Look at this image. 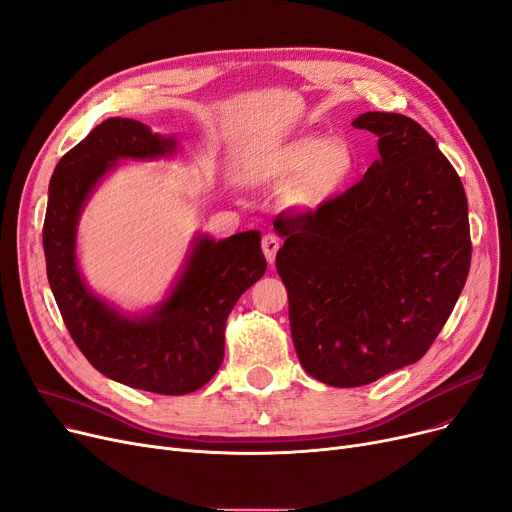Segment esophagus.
<instances>
[{
    "mask_svg": "<svg viewBox=\"0 0 512 512\" xmlns=\"http://www.w3.org/2000/svg\"><path fill=\"white\" fill-rule=\"evenodd\" d=\"M261 249H263V255H265V259H268V263H274L276 253L280 249V238L274 234H265L261 240Z\"/></svg>",
    "mask_w": 512,
    "mask_h": 512,
    "instance_id": "1",
    "label": "esophagus"
}]
</instances>
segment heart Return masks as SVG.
Here are the masks:
<instances>
[{"mask_svg":"<svg viewBox=\"0 0 512 512\" xmlns=\"http://www.w3.org/2000/svg\"><path fill=\"white\" fill-rule=\"evenodd\" d=\"M358 171V154L349 144L305 136L282 146L268 161V175L278 184H291L288 203L314 211L335 198Z\"/></svg>","mask_w":512,"mask_h":512,"instance_id":"heart-1","label":"heart"}]
</instances>
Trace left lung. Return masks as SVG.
Masks as SVG:
<instances>
[{"instance_id": "1", "label": "left lung", "mask_w": 512, "mask_h": 512, "mask_svg": "<svg viewBox=\"0 0 512 512\" xmlns=\"http://www.w3.org/2000/svg\"><path fill=\"white\" fill-rule=\"evenodd\" d=\"M353 127L379 138L381 159L316 211L274 219L295 351L330 387L418 362L471 268L466 194L431 133L397 113H364Z\"/></svg>"}]
</instances>
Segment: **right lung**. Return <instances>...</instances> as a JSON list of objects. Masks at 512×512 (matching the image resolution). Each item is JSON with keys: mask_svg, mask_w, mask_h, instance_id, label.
<instances>
[{"mask_svg": "<svg viewBox=\"0 0 512 512\" xmlns=\"http://www.w3.org/2000/svg\"><path fill=\"white\" fill-rule=\"evenodd\" d=\"M173 146V138H161L133 119L96 125L52 173L43 253L60 316L87 362L127 387L186 395L219 370L230 311L268 268L259 232L198 240L173 293L144 318H125L94 297L75 259L77 219L100 177L117 159L163 157Z\"/></svg>", "mask_w": 512, "mask_h": 512, "instance_id": "obj_1", "label": "right lung"}]
</instances>
